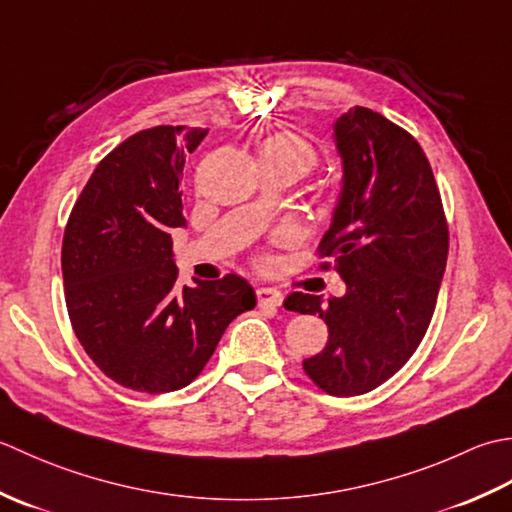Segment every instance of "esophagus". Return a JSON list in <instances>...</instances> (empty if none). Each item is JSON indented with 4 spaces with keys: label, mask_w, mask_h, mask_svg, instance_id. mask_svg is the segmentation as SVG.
Returning <instances> with one entry per match:
<instances>
[{
    "label": "esophagus",
    "mask_w": 512,
    "mask_h": 512,
    "mask_svg": "<svg viewBox=\"0 0 512 512\" xmlns=\"http://www.w3.org/2000/svg\"><path fill=\"white\" fill-rule=\"evenodd\" d=\"M256 298H258V305L260 307L276 309V307L283 305V294H280L278 289H271V287H258L256 289Z\"/></svg>",
    "instance_id": "1"
}]
</instances>
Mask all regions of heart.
I'll list each match as a JSON object with an SVG mask.
<instances>
[{"mask_svg": "<svg viewBox=\"0 0 512 512\" xmlns=\"http://www.w3.org/2000/svg\"><path fill=\"white\" fill-rule=\"evenodd\" d=\"M258 161L276 163L280 168L289 170L296 179H302V176L314 172L318 165V154L305 139L289 132H280L263 141L258 150Z\"/></svg>", "mask_w": 512, "mask_h": 512, "instance_id": "heart-1", "label": "heart"}]
</instances>
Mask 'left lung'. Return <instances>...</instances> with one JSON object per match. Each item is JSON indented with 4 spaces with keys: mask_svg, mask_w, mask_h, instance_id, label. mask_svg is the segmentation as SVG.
<instances>
[{
    "mask_svg": "<svg viewBox=\"0 0 512 512\" xmlns=\"http://www.w3.org/2000/svg\"><path fill=\"white\" fill-rule=\"evenodd\" d=\"M342 192L318 252L347 294L327 302L294 291L285 309L320 316L327 347L302 362L338 398L369 393L398 373L433 318L448 256V227L431 163L409 132L369 108L333 123Z\"/></svg>",
    "mask_w": 512,
    "mask_h": 512,
    "instance_id": "8db88e82",
    "label": "left lung"
}]
</instances>
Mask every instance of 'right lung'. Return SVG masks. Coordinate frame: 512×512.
<instances>
[{"mask_svg":"<svg viewBox=\"0 0 512 512\" xmlns=\"http://www.w3.org/2000/svg\"><path fill=\"white\" fill-rule=\"evenodd\" d=\"M207 130L156 125L101 159L72 207L61 271L68 316L90 360L125 389L170 393L212 358L227 325L256 307L236 274L179 287L172 229L185 227V156Z\"/></svg>","mask_w":512,"mask_h":512,"instance_id":"add662e5","label":"right lung"}]
</instances>
